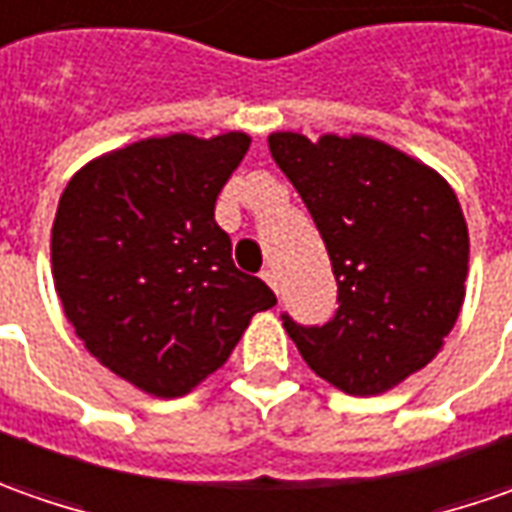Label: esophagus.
<instances>
[{
  "instance_id": "34e87169",
  "label": "esophagus",
  "mask_w": 512,
  "mask_h": 512,
  "mask_svg": "<svg viewBox=\"0 0 512 512\" xmlns=\"http://www.w3.org/2000/svg\"><path fill=\"white\" fill-rule=\"evenodd\" d=\"M263 280H266L274 291H280V274L274 272V269H266V272H263Z\"/></svg>"
}]
</instances>
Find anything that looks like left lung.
<instances>
[{"label":"left lung","mask_w":512,"mask_h":512,"mask_svg":"<svg viewBox=\"0 0 512 512\" xmlns=\"http://www.w3.org/2000/svg\"><path fill=\"white\" fill-rule=\"evenodd\" d=\"M269 150L309 206L340 291L326 326H283L317 377L351 397L385 394L459 320L470 260L459 198L436 169L368 135L272 133Z\"/></svg>","instance_id":"1"}]
</instances>
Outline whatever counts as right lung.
I'll return each instance as SVG.
<instances>
[{"mask_svg": "<svg viewBox=\"0 0 512 512\" xmlns=\"http://www.w3.org/2000/svg\"><path fill=\"white\" fill-rule=\"evenodd\" d=\"M252 138L172 133L104 152L64 186L50 232L64 317L104 368L175 399L229 360L277 297L232 263L215 201Z\"/></svg>", "mask_w": 512, "mask_h": 512, "instance_id": "obj_1", "label": "right lung"}]
</instances>
